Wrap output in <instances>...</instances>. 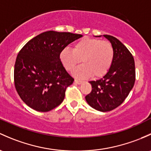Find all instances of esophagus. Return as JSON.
I'll use <instances>...</instances> for the list:
<instances>
[{
	"label": "esophagus",
	"mask_w": 151,
	"mask_h": 151,
	"mask_svg": "<svg viewBox=\"0 0 151 151\" xmlns=\"http://www.w3.org/2000/svg\"><path fill=\"white\" fill-rule=\"evenodd\" d=\"M74 82H75V83L78 84V85H80V84L82 83V80H74Z\"/></svg>",
	"instance_id": "34e87169"
}]
</instances>
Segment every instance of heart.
<instances>
[{"mask_svg": "<svg viewBox=\"0 0 151 151\" xmlns=\"http://www.w3.org/2000/svg\"><path fill=\"white\" fill-rule=\"evenodd\" d=\"M114 49L109 41L84 37L74 44L73 50L66 47L60 53V59L67 71H72L77 64H83L74 71L78 77L100 78L108 73L112 66Z\"/></svg>", "mask_w": 151, "mask_h": 151, "instance_id": "heart-1", "label": "heart"}]
</instances>
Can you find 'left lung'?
I'll use <instances>...</instances> for the list:
<instances>
[{
    "label": "left lung",
    "instance_id": "8db88e82",
    "mask_svg": "<svg viewBox=\"0 0 151 151\" xmlns=\"http://www.w3.org/2000/svg\"><path fill=\"white\" fill-rule=\"evenodd\" d=\"M104 36L114 47L113 63L104 77L89 82L92 91L85 99L93 109L106 112L120 106L128 96L135 82V66L132 55L123 43L113 36Z\"/></svg>",
    "mask_w": 151,
    "mask_h": 151
}]
</instances>
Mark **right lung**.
<instances>
[{"label": "right lung", "instance_id": "1", "mask_svg": "<svg viewBox=\"0 0 151 151\" xmlns=\"http://www.w3.org/2000/svg\"><path fill=\"white\" fill-rule=\"evenodd\" d=\"M81 37L71 32L47 31L21 49L14 66V85L28 106L47 112L63 102L66 88L74 80L63 67L60 53Z\"/></svg>", "mask_w": 151, "mask_h": 151}]
</instances>
